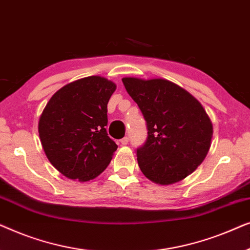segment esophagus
I'll return each instance as SVG.
<instances>
[{
	"label": "esophagus",
	"instance_id": "1",
	"mask_svg": "<svg viewBox=\"0 0 250 250\" xmlns=\"http://www.w3.org/2000/svg\"><path fill=\"white\" fill-rule=\"evenodd\" d=\"M119 143H121L122 146H126V145H127V143H128V138H127V136H125V138H123V139L121 140V141H119Z\"/></svg>",
	"mask_w": 250,
	"mask_h": 250
}]
</instances>
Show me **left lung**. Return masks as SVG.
Returning <instances> with one entry per match:
<instances>
[{
	"label": "left lung",
	"mask_w": 250,
	"mask_h": 250,
	"mask_svg": "<svg viewBox=\"0 0 250 250\" xmlns=\"http://www.w3.org/2000/svg\"><path fill=\"white\" fill-rule=\"evenodd\" d=\"M146 122L148 138L136 150L141 172L162 186L180 182L206 158L213 124L193 95L164 78H122Z\"/></svg>",
	"instance_id": "obj_1"
}]
</instances>
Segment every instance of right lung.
Segmentation results:
<instances>
[{
    "instance_id": "obj_1",
    "label": "right lung",
    "mask_w": 250,
    "mask_h": 250,
    "mask_svg": "<svg viewBox=\"0 0 250 250\" xmlns=\"http://www.w3.org/2000/svg\"><path fill=\"white\" fill-rule=\"evenodd\" d=\"M115 90L116 84L107 78L84 77L58 90L44 108L41 143L50 163L68 179H95L117 150L105 129L107 104Z\"/></svg>"
}]
</instances>
